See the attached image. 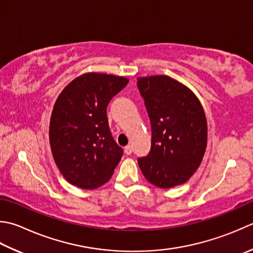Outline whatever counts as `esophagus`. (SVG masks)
<instances>
[{"instance_id": "obj_1", "label": "esophagus", "mask_w": 253, "mask_h": 253, "mask_svg": "<svg viewBox=\"0 0 253 253\" xmlns=\"http://www.w3.org/2000/svg\"><path fill=\"white\" fill-rule=\"evenodd\" d=\"M124 151H125L126 155H131V152H132V147H131L130 145H128V146H126L125 148H124Z\"/></svg>"}]
</instances>
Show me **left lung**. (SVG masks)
Returning <instances> with one entry per match:
<instances>
[{"instance_id": "1", "label": "left lung", "mask_w": 253, "mask_h": 253, "mask_svg": "<svg viewBox=\"0 0 253 253\" xmlns=\"http://www.w3.org/2000/svg\"><path fill=\"white\" fill-rule=\"evenodd\" d=\"M151 123V149L139 158L142 174L161 189L183 184L199 169L207 146V121L193 91L168 76L137 79Z\"/></svg>"}]
</instances>
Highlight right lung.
Listing matches in <instances>:
<instances>
[{"mask_svg":"<svg viewBox=\"0 0 253 253\" xmlns=\"http://www.w3.org/2000/svg\"><path fill=\"white\" fill-rule=\"evenodd\" d=\"M128 81L88 72L59 94L50 117L49 142L59 171L70 184L93 190L112 177L123 149L111 133L106 107Z\"/></svg>","mask_w":253,"mask_h":253,"instance_id":"add662e5","label":"right lung"}]
</instances>
